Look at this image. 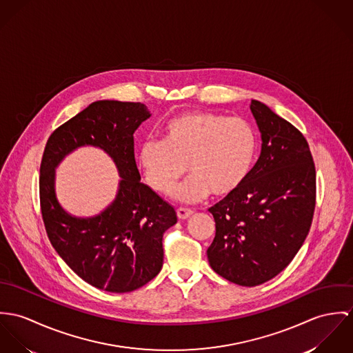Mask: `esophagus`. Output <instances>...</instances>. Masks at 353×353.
<instances>
[{
    "label": "esophagus",
    "instance_id": "34e87169",
    "mask_svg": "<svg viewBox=\"0 0 353 353\" xmlns=\"http://www.w3.org/2000/svg\"><path fill=\"white\" fill-rule=\"evenodd\" d=\"M177 216H179V219H187V218H190L192 214H194V211L192 210H190V208H183V207H180V208H177Z\"/></svg>",
    "mask_w": 353,
    "mask_h": 353
}]
</instances>
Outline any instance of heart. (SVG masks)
I'll return each instance as SVG.
<instances>
[{"label":"heart","mask_w":353,"mask_h":353,"mask_svg":"<svg viewBox=\"0 0 353 353\" xmlns=\"http://www.w3.org/2000/svg\"><path fill=\"white\" fill-rule=\"evenodd\" d=\"M162 141L141 145L138 163L148 184L169 195L188 172L192 174L176 191L180 201L192 203L208 195L235 194L250 177L260 152L257 130L246 119L212 111H192L170 119Z\"/></svg>","instance_id":"1"}]
</instances>
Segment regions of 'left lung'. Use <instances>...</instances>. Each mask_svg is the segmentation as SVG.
<instances>
[{"label": "left lung", "instance_id": "left-lung-1", "mask_svg": "<svg viewBox=\"0 0 353 353\" xmlns=\"http://www.w3.org/2000/svg\"><path fill=\"white\" fill-rule=\"evenodd\" d=\"M261 154L248 181L208 211L215 238L211 268L226 280L254 287L280 274L309 234L315 208V165L303 134L267 105L252 100Z\"/></svg>", "mask_w": 353, "mask_h": 353}]
</instances>
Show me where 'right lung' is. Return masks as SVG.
<instances>
[{
  "label": "right lung",
  "instance_id": "obj_1",
  "mask_svg": "<svg viewBox=\"0 0 353 353\" xmlns=\"http://www.w3.org/2000/svg\"><path fill=\"white\" fill-rule=\"evenodd\" d=\"M148 118L142 103L94 101L52 131L40 162V211L51 245L74 274L108 292H131L157 276L162 235L177 222L174 208L139 181L134 132ZM83 144L107 151L122 177L116 201L89 220L66 214L53 192V168Z\"/></svg>",
  "mask_w": 353,
  "mask_h": 353
}]
</instances>
